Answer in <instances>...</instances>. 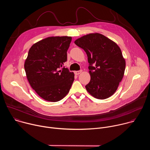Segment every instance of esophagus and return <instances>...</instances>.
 <instances>
[{
	"instance_id": "obj_1",
	"label": "esophagus",
	"mask_w": 150,
	"mask_h": 150,
	"mask_svg": "<svg viewBox=\"0 0 150 150\" xmlns=\"http://www.w3.org/2000/svg\"><path fill=\"white\" fill-rule=\"evenodd\" d=\"M81 72H82V70H80V71H75V72H74L75 74V75H78L80 74Z\"/></svg>"
}]
</instances>
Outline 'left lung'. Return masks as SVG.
<instances>
[{"instance_id": "obj_1", "label": "left lung", "mask_w": 150, "mask_h": 150, "mask_svg": "<svg viewBox=\"0 0 150 150\" xmlns=\"http://www.w3.org/2000/svg\"><path fill=\"white\" fill-rule=\"evenodd\" d=\"M86 52L91 76L85 85L87 91L98 99L112 96L121 82L126 67L119 47L115 42L98 34H90L75 41Z\"/></svg>"}]
</instances>
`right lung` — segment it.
I'll list each match as a JSON object with an SVG mask.
<instances>
[{"label":"right lung","instance_id":"add662e5","mask_svg":"<svg viewBox=\"0 0 150 150\" xmlns=\"http://www.w3.org/2000/svg\"><path fill=\"white\" fill-rule=\"evenodd\" d=\"M72 37H50L33 45L24 68L32 88L45 100L56 102L69 93L74 74L62 67L67 61Z\"/></svg>","mask_w":150,"mask_h":150}]
</instances>
